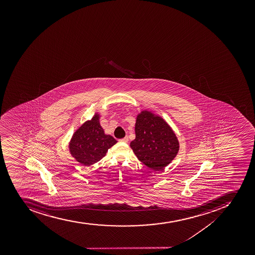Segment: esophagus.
<instances>
[{
  "label": "esophagus",
  "mask_w": 255,
  "mask_h": 255,
  "mask_svg": "<svg viewBox=\"0 0 255 255\" xmlns=\"http://www.w3.org/2000/svg\"><path fill=\"white\" fill-rule=\"evenodd\" d=\"M128 136H126V137H125L124 138H122V139H120V142H128Z\"/></svg>",
  "instance_id": "1"
}]
</instances>
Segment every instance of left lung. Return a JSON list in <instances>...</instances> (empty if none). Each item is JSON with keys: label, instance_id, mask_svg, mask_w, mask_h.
I'll list each match as a JSON object with an SVG mask.
<instances>
[{"label": "left lung", "instance_id": "obj_1", "mask_svg": "<svg viewBox=\"0 0 255 255\" xmlns=\"http://www.w3.org/2000/svg\"><path fill=\"white\" fill-rule=\"evenodd\" d=\"M135 139L130 147L137 159L149 169L160 170L170 164L179 151V142L165 119L151 111L137 115Z\"/></svg>", "mask_w": 255, "mask_h": 255}]
</instances>
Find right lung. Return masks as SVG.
<instances>
[{
    "mask_svg": "<svg viewBox=\"0 0 255 255\" xmlns=\"http://www.w3.org/2000/svg\"><path fill=\"white\" fill-rule=\"evenodd\" d=\"M99 119L100 113H95L75 131L68 144L71 156L81 165H94L118 142L113 136L104 133Z\"/></svg>",
    "mask_w": 255,
    "mask_h": 255,
    "instance_id": "right-lung-1",
    "label": "right lung"
}]
</instances>
